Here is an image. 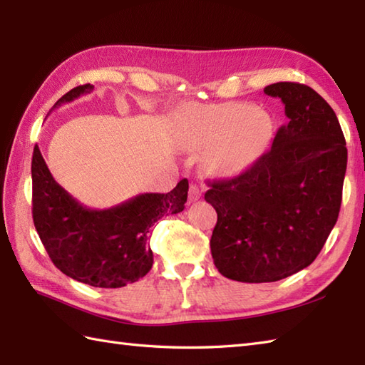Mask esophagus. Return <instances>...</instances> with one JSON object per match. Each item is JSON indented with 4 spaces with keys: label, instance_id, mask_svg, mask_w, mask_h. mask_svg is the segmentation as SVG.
Here are the masks:
<instances>
[{
    "label": "esophagus",
    "instance_id": "1",
    "mask_svg": "<svg viewBox=\"0 0 365 365\" xmlns=\"http://www.w3.org/2000/svg\"><path fill=\"white\" fill-rule=\"evenodd\" d=\"M202 195V191L197 187V185H191L190 187V202H195Z\"/></svg>",
    "mask_w": 365,
    "mask_h": 365
}]
</instances>
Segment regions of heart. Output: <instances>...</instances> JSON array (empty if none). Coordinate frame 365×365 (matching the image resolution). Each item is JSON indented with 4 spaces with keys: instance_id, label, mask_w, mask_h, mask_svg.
<instances>
[{
    "instance_id": "b5f03b06",
    "label": "heart",
    "mask_w": 365,
    "mask_h": 365,
    "mask_svg": "<svg viewBox=\"0 0 365 365\" xmlns=\"http://www.w3.org/2000/svg\"><path fill=\"white\" fill-rule=\"evenodd\" d=\"M182 138L191 149L205 150L207 165L218 174H237L257 160L268 130L252 106L242 103L195 105L182 114Z\"/></svg>"
}]
</instances>
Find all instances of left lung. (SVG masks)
<instances>
[{
	"mask_svg": "<svg viewBox=\"0 0 365 365\" xmlns=\"http://www.w3.org/2000/svg\"><path fill=\"white\" fill-rule=\"evenodd\" d=\"M285 105L289 122L243 174L210 182L218 213L210 247L216 268L238 282H274L304 269L336 226L346 170L334 110L299 83L263 89Z\"/></svg>",
	"mask_w": 365,
	"mask_h": 365,
	"instance_id": "8db88e82",
	"label": "left lung"
}]
</instances>
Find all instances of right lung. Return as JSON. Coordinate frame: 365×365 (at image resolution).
I'll return each mask as SVG.
<instances>
[{
    "label": "right lung",
    "instance_id": "right-lung-1",
    "mask_svg": "<svg viewBox=\"0 0 365 365\" xmlns=\"http://www.w3.org/2000/svg\"><path fill=\"white\" fill-rule=\"evenodd\" d=\"M94 89L73 88L53 108ZM33 220L54 267L68 277L102 289H119L149 273L153 254L147 238L163 216L180 213L188 197V180L161 192H144L106 210H92L54 180L38 147L33 163Z\"/></svg>",
    "mask_w": 365,
    "mask_h": 365
}]
</instances>
